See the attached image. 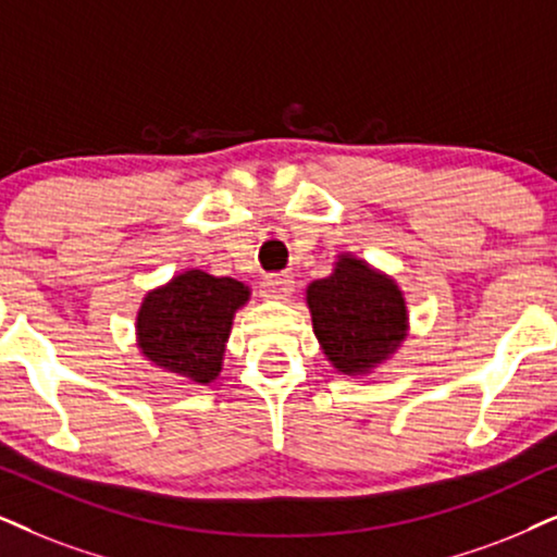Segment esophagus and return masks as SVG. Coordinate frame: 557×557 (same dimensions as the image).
<instances>
[{
    "label": "esophagus",
    "mask_w": 557,
    "mask_h": 557,
    "mask_svg": "<svg viewBox=\"0 0 557 557\" xmlns=\"http://www.w3.org/2000/svg\"><path fill=\"white\" fill-rule=\"evenodd\" d=\"M295 290V280L287 272H274L267 274L262 280V295L264 298H274V300H283Z\"/></svg>",
    "instance_id": "1"
}]
</instances>
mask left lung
<instances>
[{
	"label": "left lung",
	"instance_id": "left-lung-1",
	"mask_svg": "<svg viewBox=\"0 0 557 557\" xmlns=\"http://www.w3.org/2000/svg\"><path fill=\"white\" fill-rule=\"evenodd\" d=\"M308 308L323 355L344 375H362L406 339L404 293L362 259L344 255L329 277L308 285Z\"/></svg>",
	"mask_w": 557,
	"mask_h": 557
}]
</instances>
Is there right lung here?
<instances>
[{
  "instance_id": "right-lung-1",
  "label": "right lung",
  "mask_w": 557,
  "mask_h": 557,
  "mask_svg": "<svg viewBox=\"0 0 557 557\" xmlns=\"http://www.w3.org/2000/svg\"><path fill=\"white\" fill-rule=\"evenodd\" d=\"M249 287L231 277L189 270L140 302L138 347L159 368L208 385L221 372L234 313Z\"/></svg>"
}]
</instances>
